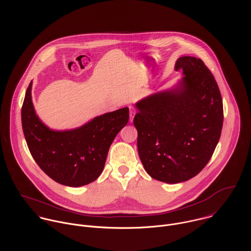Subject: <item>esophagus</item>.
Listing matches in <instances>:
<instances>
[{"label":"esophagus","instance_id":"obj_1","mask_svg":"<svg viewBox=\"0 0 251 251\" xmlns=\"http://www.w3.org/2000/svg\"><path fill=\"white\" fill-rule=\"evenodd\" d=\"M134 116H135L134 108H133V106H129V121H130V122H132V121H133Z\"/></svg>","mask_w":251,"mask_h":251}]
</instances>
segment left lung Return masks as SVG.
Instances as JSON below:
<instances>
[{"mask_svg":"<svg viewBox=\"0 0 251 251\" xmlns=\"http://www.w3.org/2000/svg\"><path fill=\"white\" fill-rule=\"evenodd\" d=\"M184 76L173 90L151 95L135 105L138 153L153 179L178 183L195 177L211 159L223 125L217 83L201 59L180 57Z\"/></svg>","mask_w":251,"mask_h":251,"instance_id":"left-lung-1","label":"left lung"}]
</instances>
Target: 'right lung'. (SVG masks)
Segmentation results:
<instances>
[{
	"label": "right lung",
	"instance_id": "1",
	"mask_svg": "<svg viewBox=\"0 0 251 251\" xmlns=\"http://www.w3.org/2000/svg\"><path fill=\"white\" fill-rule=\"evenodd\" d=\"M31 91L32 81L26 91L21 120L26 142L37 165L64 185L77 187L96 180L104 168L111 144L128 122V108L96 117L75 129L55 131L36 116Z\"/></svg>",
	"mask_w": 251,
	"mask_h": 251
}]
</instances>
